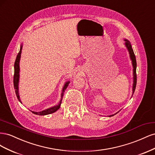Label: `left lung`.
<instances>
[{"instance_id":"8db88e82","label":"left lung","mask_w":155,"mask_h":155,"mask_svg":"<svg viewBox=\"0 0 155 155\" xmlns=\"http://www.w3.org/2000/svg\"><path fill=\"white\" fill-rule=\"evenodd\" d=\"M124 41H125V47L127 49L128 51H129V57L130 59L131 60V61H132V65H133V93H132V96L133 95V94L134 92L135 91V88H136V85H137V73H136V70H137V61H136V57H135V55L134 54V51L133 50L132 48V46L130 45V41H128L127 39H124ZM131 96V97H132ZM120 111L117 112L116 113H115L114 114H112L109 116V117H111L112 116H114L115 114H116L118 112H119Z\"/></svg>"}]
</instances>
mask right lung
Listing matches in <instances>:
<instances>
[{
  "label": "right lung",
  "mask_w": 155,
  "mask_h": 155,
  "mask_svg": "<svg viewBox=\"0 0 155 155\" xmlns=\"http://www.w3.org/2000/svg\"><path fill=\"white\" fill-rule=\"evenodd\" d=\"M22 49V44H21V45L19 52H18V54H17L15 64H14V76H13V85H14V88H15V94H16V96L18 98V101H19L21 103H22V101L20 99L19 92H18V83H19V76H20V75H19V72H20L19 63H20V59H21ZM69 83H70V81H67L64 84V86L62 89L61 95V100L58 105H54L53 107L48 108V109H46L45 110H43L40 111V112H35V111H32V110H30V111L32 112V113H34L37 115H40V116L48 115V114H50L51 113H54V112H55V111H57L60 108L61 104V101L63 99V94L64 92V91L66 90V88L68 86Z\"/></svg>",
  "instance_id": "add662e5"
}]
</instances>
